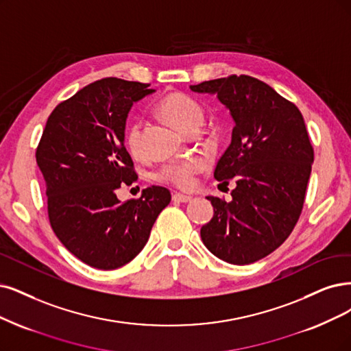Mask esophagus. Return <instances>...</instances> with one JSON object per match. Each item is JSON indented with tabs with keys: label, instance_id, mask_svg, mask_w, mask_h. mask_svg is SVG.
<instances>
[{
	"label": "esophagus",
	"instance_id": "1",
	"mask_svg": "<svg viewBox=\"0 0 351 351\" xmlns=\"http://www.w3.org/2000/svg\"><path fill=\"white\" fill-rule=\"evenodd\" d=\"M172 199H173L175 202H184V204H186V202H189V201L192 199V197L184 195V193L176 192V193H173V195H172Z\"/></svg>",
	"mask_w": 351,
	"mask_h": 351
}]
</instances>
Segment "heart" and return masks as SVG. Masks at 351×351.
Here are the masks:
<instances>
[{
	"mask_svg": "<svg viewBox=\"0 0 351 351\" xmlns=\"http://www.w3.org/2000/svg\"><path fill=\"white\" fill-rule=\"evenodd\" d=\"M158 111L163 119H166L179 132L186 133L193 127H199L202 123V108L199 104L191 97L173 93L166 95L158 106ZM124 143L128 153L132 156H138L141 152L140 141V124L130 123L125 130ZM205 163L201 158H188L182 160H175L162 166L156 179L159 182L171 184L178 188L189 189L195 185V176L204 171Z\"/></svg>",
	"mask_w": 351,
	"mask_h": 351,
	"instance_id": "heart-1",
	"label": "heart"
}]
</instances>
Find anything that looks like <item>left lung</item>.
<instances>
[{
  "label": "left lung",
  "mask_w": 351,
  "mask_h": 351,
  "mask_svg": "<svg viewBox=\"0 0 351 351\" xmlns=\"http://www.w3.org/2000/svg\"><path fill=\"white\" fill-rule=\"evenodd\" d=\"M189 88L215 94L236 123L214 172L219 185L234 179L232 199L206 197L214 217L202 226L201 239L227 263L261 261L289 237L302 211L314 162L304 117L295 104L247 75Z\"/></svg>",
  "instance_id": "left-lung-1"
}]
</instances>
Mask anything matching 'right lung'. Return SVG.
<instances>
[{
	"label": "right lung",
	"mask_w": 351,
	"mask_h": 351,
	"mask_svg": "<svg viewBox=\"0 0 351 351\" xmlns=\"http://www.w3.org/2000/svg\"><path fill=\"white\" fill-rule=\"evenodd\" d=\"M149 86L119 77L86 85L51 111L36 150L50 226L90 267L112 270L132 262L171 202L163 186L143 189L138 199L125 202L115 193L137 180L124 130L133 104L154 93Z\"/></svg>",
	"instance_id": "obj_1"
}]
</instances>
